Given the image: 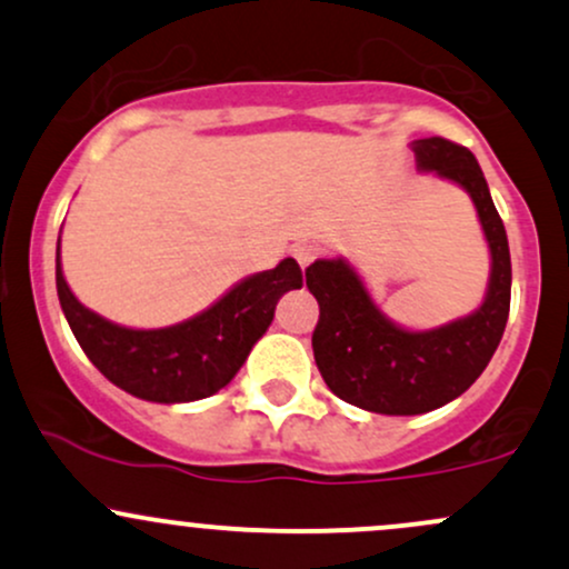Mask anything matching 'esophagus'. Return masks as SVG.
I'll list each match as a JSON object with an SVG mask.
<instances>
[{"label": "esophagus", "mask_w": 569, "mask_h": 569, "mask_svg": "<svg viewBox=\"0 0 569 569\" xmlns=\"http://www.w3.org/2000/svg\"><path fill=\"white\" fill-rule=\"evenodd\" d=\"M316 257H318V251L312 246H307V243L293 246V259H297L302 270H307V267L312 264V259H316Z\"/></svg>", "instance_id": "1"}]
</instances>
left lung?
Returning <instances> with one entry per match:
<instances>
[{
	"label": "left lung",
	"mask_w": 569,
	"mask_h": 569,
	"mask_svg": "<svg viewBox=\"0 0 569 569\" xmlns=\"http://www.w3.org/2000/svg\"><path fill=\"white\" fill-rule=\"evenodd\" d=\"M409 147L417 171L452 181L473 202L489 248L481 305L433 329H407L375 302L348 257H321L305 272L321 307L312 352L323 382L352 407L401 417L426 415L466 393L492 361L511 307V251L479 162L439 136Z\"/></svg>",
	"instance_id": "left-lung-1"
}]
</instances>
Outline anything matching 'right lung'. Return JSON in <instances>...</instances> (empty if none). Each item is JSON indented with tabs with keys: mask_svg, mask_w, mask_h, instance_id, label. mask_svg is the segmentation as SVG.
Returning <instances> with one entry per match:
<instances>
[{
	"mask_svg": "<svg viewBox=\"0 0 569 569\" xmlns=\"http://www.w3.org/2000/svg\"><path fill=\"white\" fill-rule=\"evenodd\" d=\"M56 289L63 316L93 367L126 393L152 403H189L232 382L264 337L283 293L302 289V270L286 257L272 270L240 278L211 307L173 326L133 329L84 307L69 289L56 248Z\"/></svg>",
	"mask_w": 569,
	"mask_h": 569,
	"instance_id": "right-lung-1",
	"label": "right lung"
}]
</instances>
